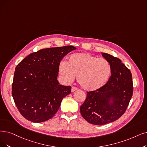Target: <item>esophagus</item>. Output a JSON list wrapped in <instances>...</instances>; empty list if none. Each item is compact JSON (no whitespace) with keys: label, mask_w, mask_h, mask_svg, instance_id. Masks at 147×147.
Masks as SVG:
<instances>
[{"label":"esophagus","mask_w":147,"mask_h":147,"mask_svg":"<svg viewBox=\"0 0 147 147\" xmlns=\"http://www.w3.org/2000/svg\"><path fill=\"white\" fill-rule=\"evenodd\" d=\"M77 90H78V89L76 87H72V89H71V92H74L75 91H76Z\"/></svg>","instance_id":"34e87169"}]
</instances>
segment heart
Wrapping results in <instances>:
<instances>
[{
  "label": "heart",
  "instance_id": "obj_1",
  "mask_svg": "<svg viewBox=\"0 0 147 147\" xmlns=\"http://www.w3.org/2000/svg\"><path fill=\"white\" fill-rule=\"evenodd\" d=\"M58 69L63 80L67 83H72L75 76H77L80 86L88 92L101 88L108 81L111 72L107 60L88 53L72 54L67 62H60Z\"/></svg>",
  "mask_w": 147,
  "mask_h": 147
}]
</instances>
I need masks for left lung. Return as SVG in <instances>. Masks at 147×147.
Here are the masks:
<instances>
[{"label":"left lung","instance_id":"obj_1","mask_svg":"<svg viewBox=\"0 0 147 147\" xmlns=\"http://www.w3.org/2000/svg\"><path fill=\"white\" fill-rule=\"evenodd\" d=\"M110 64L111 75L100 89L87 92L80 112L94 125H104L118 119L125 113L133 95L132 75L119 58L102 53Z\"/></svg>","mask_w":147,"mask_h":147}]
</instances>
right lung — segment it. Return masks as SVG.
<instances>
[{
	"mask_svg": "<svg viewBox=\"0 0 147 147\" xmlns=\"http://www.w3.org/2000/svg\"><path fill=\"white\" fill-rule=\"evenodd\" d=\"M77 48L73 46L41 49L30 54L16 67L12 95L20 114L33 122L51 119L62 99L71 92L70 86L57 80L63 58Z\"/></svg>",
	"mask_w": 147,
	"mask_h": 147,
	"instance_id": "add662e5",
	"label": "right lung"
}]
</instances>
